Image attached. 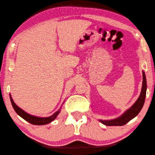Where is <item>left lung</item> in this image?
Returning <instances> with one entry per match:
<instances>
[{
	"instance_id": "obj_1",
	"label": "left lung",
	"mask_w": 155,
	"mask_h": 155,
	"mask_svg": "<svg viewBox=\"0 0 155 155\" xmlns=\"http://www.w3.org/2000/svg\"><path fill=\"white\" fill-rule=\"evenodd\" d=\"M143 76V82H142V87L141 94L138 99L136 102V103L131 107V108L127 110L122 116L117 118L116 119L110 120H100L101 123L103 124L108 126H122L127 123L129 120H131L132 119L137 116L139 112L141 110L143 106H144L145 98H146V79L145 77L144 72H142Z\"/></svg>"
}]
</instances>
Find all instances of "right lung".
Returning a JSON list of instances; mask_svg holds the SVG:
<instances>
[{
    "label": "right lung",
    "mask_w": 155,
    "mask_h": 155,
    "mask_svg": "<svg viewBox=\"0 0 155 155\" xmlns=\"http://www.w3.org/2000/svg\"><path fill=\"white\" fill-rule=\"evenodd\" d=\"M10 100H11V104H12L13 108L14 110H15L16 113L18 115H19L21 118H23L24 120H26V121L29 122L32 125H43L48 124V123L53 121V120L55 119L56 117L58 116V114L60 113V110H58L57 112H55L54 114H52L51 116H50L49 117L41 118V117H35V116H32V115H30L29 114L26 113V112H24L23 110L21 109L20 108H19V107L17 106L15 103H14L12 97L11 96V95H10Z\"/></svg>",
    "instance_id": "obj_1"
}]
</instances>
